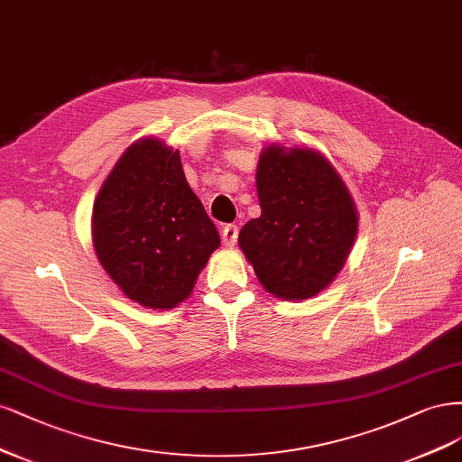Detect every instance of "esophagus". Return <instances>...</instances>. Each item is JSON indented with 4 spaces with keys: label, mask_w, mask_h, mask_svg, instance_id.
<instances>
[{
    "label": "esophagus",
    "mask_w": 462,
    "mask_h": 462,
    "mask_svg": "<svg viewBox=\"0 0 462 462\" xmlns=\"http://www.w3.org/2000/svg\"><path fill=\"white\" fill-rule=\"evenodd\" d=\"M237 226L236 225H226L225 228H222V244H225L226 247H234L236 242H237Z\"/></svg>",
    "instance_id": "obj_1"
}]
</instances>
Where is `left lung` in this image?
<instances>
[{"label":"left lung","mask_w":462,"mask_h":462,"mask_svg":"<svg viewBox=\"0 0 462 462\" xmlns=\"http://www.w3.org/2000/svg\"><path fill=\"white\" fill-rule=\"evenodd\" d=\"M261 217L240 247L266 291L309 300L344 266L356 236L355 203L336 169L310 150L266 147L257 167Z\"/></svg>","instance_id":"left-lung-1"}]
</instances>
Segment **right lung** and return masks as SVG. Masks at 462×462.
I'll use <instances>...</instances> for the list:
<instances>
[{
    "mask_svg": "<svg viewBox=\"0 0 462 462\" xmlns=\"http://www.w3.org/2000/svg\"><path fill=\"white\" fill-rule=\"evenodd\" d=\"M92 234L115 284L152 309L184 301L220 245L180 153L155 138L132 143L118 159L96 198Z\"/></svg>",
    "mask_w": 462,
    "mask_h": 462,
    "instance_id": "add662e5",
    "label": "right lung"
}]
</instances>
